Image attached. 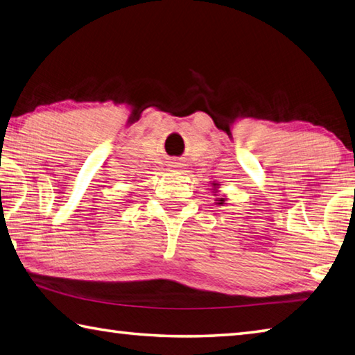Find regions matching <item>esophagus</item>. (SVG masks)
I'll return each mask as SVG.
<instances>
[{
    "instance_id": "obj_1",
    "label": "esophagus",
    "mask_w": 355,
    "mask_h": 355,
    "mask_svg": "<svg viewBox=\"0 0 355 355\" xmlns=\"http://www.w3.org/2000/svg\"><path fill=\"white\" fill-rule=\"evenodd\" d=\"M177 164H178V163H177ZM177 164H173V167H178V166H177Z\"/></svg>"
}]
</instances>
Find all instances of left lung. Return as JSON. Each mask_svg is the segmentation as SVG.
Returning a JSON list of instances; mask_svg holds the SVG:
<instances>
[{
    "mask_svg": "<svg viewBox=\"0 0 355 355\" xmlns=\"http://www.w3.org/2000/svg\"><path fill=\"white\" fill-rule=\"evenodd\" d=\"M214 186H217V184H214ZM218 202H220V203H223V200H218Z\"/></svg>",
    "mask_w": 355,
    "mask_h": 355,
    "instance_id": "obj_1",
    "label": "left lung"
}]
</instances>
